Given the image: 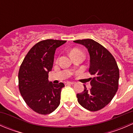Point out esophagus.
Instances as JSON below:
<instances>
[{
	"label": "esophagus",
	"instance_id": "obj_1",
	"mask_svg": "<svg viewBox=\"0 0 133 133\" xmlns=\"http://www.w3.org/2000/svg\"><path fill=\"white\" fill-rule=\"evenodd\" d=\"M65 85H67V84H70V85H72V84H74V82H65Z\"/></svg>",
	"mask_w": 133,
	"mask_h": 133
}]
</instances>
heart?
Returning <instances> with one entry per match:
<instances>
[{
    "instance_id": "b5f03b06",
    "label": "heart",
    "mask_w": 133,
    "mask_h": 133,
    "mask_svg": "<svg viewBox=\"0 0 133 133\" xmlns=\"http://www.w3.org/2000/svg\"><path fill=\"white\" fill-rule=\"evenodd\" d=\"M78 52H81V51H80V50H79L78 49H76V48H75V49H72V50L71 51L70 55H71L73 54H75V53H78Z\"/></svg>"
}]
</instances>
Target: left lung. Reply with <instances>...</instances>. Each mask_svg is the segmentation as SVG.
<instances>
[{
  "label": "left lung",
  "mask_w": 133,
  "mask_h": 133,
  "mask_svg": "<svg viewBox=\"0 0 133 133\" xmlns=\"http://www.w3.org/2000/svg\"><path fill=\"white\" fill-rule=\"evenodd\" d=\"M73 42L87 48L90 57L89 71L95 76L91 78L90 90L84 85V91L76 95L78 102L89 111H98L108 105L117 91L118 67L113 56L99 43L92 39Z\"/></svg>",
  "instance_id": "1"
}]
</instances>
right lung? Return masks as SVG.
Listing matches in <instances>:
<instances>
[{
    "label": "right lung",
    "instance_id": "right-lung-1",
    "mask_svg": "<svg viewBox=\"0 0 133 133\" xmlns=\"http://www.w3.org/2000/svg\"><path fill=\"white\" fill-rule=\"evenodd\" d=\"M65 41L48 39L36 44L26 55L18 72V87L27 105L41 115L55 111L60 102L62 82L54 84L48 80L57 48Z\"/></svg>",
    "mask_w": 133,
    "mask_h": 133
}]
</instances>
